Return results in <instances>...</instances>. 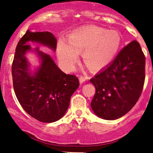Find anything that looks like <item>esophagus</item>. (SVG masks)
<instances>
[{"label":"esophagus","instance_id":"obj_1","mask_svg":"<svg viewBox=\"0 0 153 153\" xmlns=\"http://www.w3.org/2000/svg\"><path fill=\"white\" fill-rule=\"evenodd\" d=\"M86 79H87V77L83 76V75H81V76H80V78H79L80 84H83V83H84V81H86Z\"/></svg>","mask_w":153,"mask_h":153}]
</instances>
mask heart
<instances>
[{"label":"heart","mask_w":153,"mask_h":153,"mask_svg":"<svg viewBox=\"0 0 153 153\" xmlns=\"http://www.w3.org/2000/svg\"><path fill=\"white\" fill-rule=\"evenodd\" d=\"M122 44V38L117 31L108 30L96 26H86L68 36V43L59 40L57 55L65 69L72 71L82 52L86 66L98 71L106 67L117 54Z\"/></svg>","instance_id":"b5f03b06"}]
</instances>
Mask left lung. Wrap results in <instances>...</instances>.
Returning a JSON list of instances; mask_svg holds the SVG:
<instances>
[{"label":"left lung","mask_w":153,"mask_h":153,"mask_svg":"<svg viewBox=\"0 0 153 153\" xmlns=\"http://www.w3.org/2000/svg\"><path fill=\"white\" fill-rule=\"evenodd\" d=\"M145 80V56L134 40L90 82L96 87L91 108L96 116L114 120L126 114L138 100Z\"/></svg>","instance_id":"8db88e82"}]
</instances>
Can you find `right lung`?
<instances>
[{
  "label": "right lung",
  "mask_w": 153,
  "mask_h": 153,
  "mask_svg": "<svg viewBox=\"0 0 153 153\" xmlns=\"http://www.w3.org/2000/svg\"><path fill=\"white\" fill-rule=\"evenodd\" d=\"M36 42L55 51L56 37L48 31L31 32L27 30L16 48L12 66L13 88L23 109L42 123L56 122L64 116L70 98L79 87L74 75L60 70L49 54L32 48L28 42ZM35 52L40 66L33 71L26 59L27 52Z\"/></svg>",
  "instance_id": "obj_1"
}]
</instances>
